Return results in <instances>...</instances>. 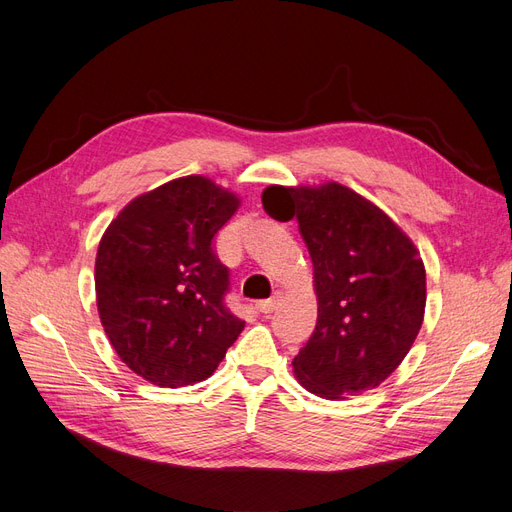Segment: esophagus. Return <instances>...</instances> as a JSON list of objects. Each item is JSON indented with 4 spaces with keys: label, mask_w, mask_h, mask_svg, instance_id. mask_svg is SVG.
<instances>
[{
    "label": "esophagus",
    "mask_w": 512,
    "mask_h": 512,
    "mask_svg": "<svg viewBox=\"0 0 512 512\" xmlns=\"http://www.w3.org/2000/svg\"><path fill=\"white\" fill-rule=\"evenodd\" d=\"M277 303H280V297H271V299H265V301H258L256 307H258V312H262V314H271L273 309L277 307Z\"/></svg>",
    "instance_id": "1"
}]
</instances>
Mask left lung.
<instances>
[{
	"instance_id": "obj_1",
	"label": "left lung",
	"mask_w": 512,
	"mask_h": 512,
	"mask_svg": "<svg viewBox=\"0 0 512 512\" xmlns=\"http://www.w3.org/2000/svg\"><path fill=\"white\" fill-rule=\"evenodd\" d=\"M262 207L297 218L314 265L318 320L292 361L303 389L344 399L376 389L421 331L425 265L412 239L371 200L342 183L269 185Z\"/></svg>"
}]
</instances>
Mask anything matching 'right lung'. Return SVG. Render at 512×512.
<instances>
[{"mask_svg": "<svg viewBox=\"0 0 512 512\" xmlns=\"http://www.w3.org/2000/svg\"><path fill=\"white\" fill-rule=\"evenodd\" d=\"M241 200L203 175L136 196L108 224L96 301L108 342L134 374L177 386L207 380L245 322L224 303L228 269L213 237Z\"/></svg>", "mask_w": 512, "mask_h": 512, "instance_id": "right-lung-1", "label": "right lung"}]
</instances>
